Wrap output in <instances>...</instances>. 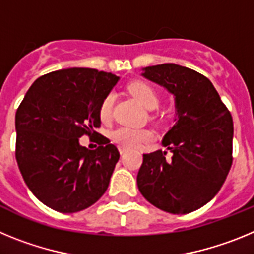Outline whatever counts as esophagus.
<instances>
[{
	"label": "esophagus",
	"instance_id": "1",
	"mask_svg": "<svg viewBox=\"0 0 254 254\" xmlns=\"http://www.w3.org/2000/svg\"><path fill=\"white\" fill-rule=\"evenodd\" d=\"M126 151H127V149H126V147H120V152H121V155L125 154Z\"/></svg>",
	"mask_w": 254,
	"mask_h": 254
}]
</instances>
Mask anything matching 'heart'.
I'll return each mask as SVG.
<instances>
[{"label": "heart", "mask_w": 254, "mask_h": 254, "mask_svg": "<svg viewBox=\"0 0 254 254\" xmlns=\"http://www.w3.org/2000/svg\"><path fill=\"white\" fill-rule=\"evenodd\" d=\"M127 90L134 96L141 104L147 109H154L160 102V94L158 89L147 81H133L127 86ZM114 95L108 93L100 102L99 117L102 122H109L113 114ZM152 138V132L146 128H133V127H118L111 132V140L118 146L132 149L147 142Z\"/></svg>", "instance_id": "1"}]
</instances>
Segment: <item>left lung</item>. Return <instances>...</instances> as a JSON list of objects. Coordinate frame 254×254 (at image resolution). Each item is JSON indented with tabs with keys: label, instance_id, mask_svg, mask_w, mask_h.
<instances>
[{
	"label": "left lung",
	"instance_id": "obj_1",
	"mask_svg": "<svg viewBox=\"0 0 254 254\" xmlns=\"http://www.w3.org/2000/svg\"><path fill=\"white\" fill-rule=\"evenodd\" d=\"M145 77L176 96V123L164 136L168 151L143 154L137 174L142 196L170 214H190L214 198L233 163L232 114L214 85L174 64L145 68Z\"/></svg>",
	"mask_w": 254,
	"mask_h": 254
}]
</instances>
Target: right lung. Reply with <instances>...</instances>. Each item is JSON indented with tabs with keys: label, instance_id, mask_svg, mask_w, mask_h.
<instances>
[{
	"label": "right lung",
	"instance_id": "1",
	"mask_svg": "<svg viewBox=\"0 0 254 254\" xmlns=\"http://www.w3.org/2000/svg\"><path fill=\"white\" fill-rule=\"evenodd\" d=\"M118 76L94 68H67L40 76L15 116L20 173L40 202L64 214L85 210L107 190L120 151L98 133L99 105ZM98 135L95 150L78 138Z\"/></svg>",
	"mask_w": 254,
	"mask_h": 254
}]
</instances>
